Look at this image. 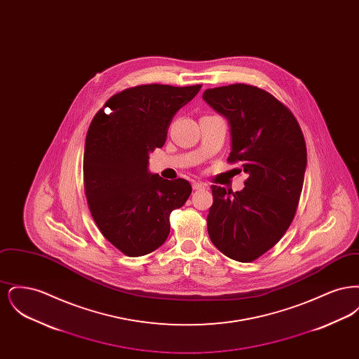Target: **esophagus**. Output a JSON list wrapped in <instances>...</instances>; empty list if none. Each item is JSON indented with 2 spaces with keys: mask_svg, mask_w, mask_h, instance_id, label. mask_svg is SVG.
Masks as SVG:
<instances>
[{
  "mask_svg": "<svg viewBox=\"0 0 359 359\" xmlns=\"http://www.w3.org/2000/svg\"><path fill=\"white\" fill-rule=\"evenodd\" d=\"M205 184L201 183V182H194V183H192V188L196 189V191H198V189H205Z\"/></svg>",
  "mask_w": 359,
  "mask_h": 359,
  "instance_id": "34e87169",
  "label": "esophagus"
}]
</instances>
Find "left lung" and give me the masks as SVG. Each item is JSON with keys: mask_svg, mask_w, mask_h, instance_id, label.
<instances>
[{"mask_svg": "<svg viewBox=\"0 0 359 359\" xmlns=\"http://www.w3.org/2000/svg\"><path fill=\"white\" fill-rule=\"evenodd\" d=\"M203 100L230 125L229 163L248 173L242 191L211 186L207 230L224 256L250 262L281 239L294 218L307 167V148L290 109L256 86L208 88Z\"/></svg>", "mask_w": 359, "mask_h": 359, "instance_id": "obj_1", "label": "left lung"}]
</instances>
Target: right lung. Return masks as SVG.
I'll return each mask as SVG.
<instances>
[{
  "instance_id": "add662e5",
  "label": "right lung",
  "mask_w": 359,
  "mask_h": 359,
  "mask_svg": "<svg viewBox=\"0 0 359 359\" xmlns=\"http://www.w3.org/2000/svg\"><path fill=\"white\" fill-rule=\"evenodd\" d=\"M201 87H130L113 95L90 123L83 156L87 205L103 237L126 256L160 248L170 234L172 211L191 195L187 180L149 173L148 163L164 145L176 111Z\"/></svg>"
}]
</instances>
